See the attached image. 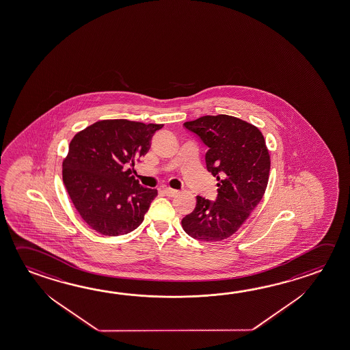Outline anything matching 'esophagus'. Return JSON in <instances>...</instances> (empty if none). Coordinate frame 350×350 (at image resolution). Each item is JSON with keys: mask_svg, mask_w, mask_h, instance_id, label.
Instances as JSON below:
<instances>
[{"mask_svg": "<svg viewBox=\"0 0 350 350\" xmlns=\"http://www.w3.org/2000/svg\"><path fill=\"white\" fill-rule=\"evenodd\" d=\"M163 193L167 196H176L178 194V190L171 189V188H163Z\"/></svg>", "mask_w": 350, "mask_h": 350, "instance_id": "1", "label": "esophagus"}]
</instances>
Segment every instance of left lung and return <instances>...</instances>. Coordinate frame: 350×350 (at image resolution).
<instances>
[{"instance_id":"obj_1","label":"left lung","mask_w":350,"mask_h":350,"mask_svg":"<svg viewBox=\"0 0 350 350\" xmlns=\"http://www.w3.org/2000/svg\"><path fill=\"white\" fill-rule=\"evenodd\" d=\"M208 151V172L217 178V196H196V206L182 226L193 239L215 242L228 239L263 198L270 157L263 135L254 125L230 116H205L184 123Z\"/></svg>"}]
</instances>
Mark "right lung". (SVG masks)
<instances>
[{"label": "right lung", "mask_w": 350, "mask_h": 350, "mask_svg": "<svg viewBox=\"0 0 350 350\" xmlns=\"http://www.w3.org/2000/svg\"><path fill=\"white\" fill-rule=\"evenodd\" d=\"M162 126L100 120L70 142L62 179L75 208L94 231L119 236L140 226L157 190L142 187L129 167L148 154L151 137Z\"/></svg>", "instance_id": "add662e5"}]
</instances>
